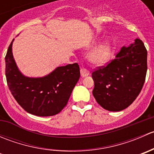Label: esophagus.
<instances>
[{"instance_id":"34e87169","label":"esophagus","mask_w":154,"mask_h":154,"mask_svg":"<svg viewBox=\"0 0 154 154\" xmlns=\"http://www.w3.org/2000/svg\"><path fill=\"white\" fill-rule=\"evenodd\" d=\"M80 74H81L82 77H87V76L89 74V71L87 69H86V68H81V69H80Z\"/></svg>"}]
</instances>
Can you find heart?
I'll return each instance as SVG.
<instances>
[{
  "instance_id": "b5f03b06",
  "label": "heart",
  "mask_w": 154,
  "mask_h": 154,
  "mask_svg": "<svg viewBox=\"0 0 154 154\" xmlns=\"http://www.w3.org/2000/svg\"><path fill=\"white\" fill-rule=\"evenodd\" d=\"M114 54V47L106 42L94 50L88 56V60L96 66H105L110 63Z\"/></svg>"
}]
</instances>
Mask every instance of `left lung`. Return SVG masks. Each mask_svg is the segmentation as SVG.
I'll return each mask as SVG.
<instances>
[{
    "label": "left lung",
    "mask_w": 154,
    "mask_h": 154,
    "mask_svg": "<svg viewBox=\"0 0 154 154\" xmlns=\"http://www.w3.org/2000/svg\"><path fill=\"white\" fill-rule=\"evenodd\" d=\"M147 52L139 38L120 51L106 67L91 74L93 96L103 109L112 112L125 109L136 100L145 80Z\"/></svg>",
    "instance_id": "8db88e82"
}]
</instances>
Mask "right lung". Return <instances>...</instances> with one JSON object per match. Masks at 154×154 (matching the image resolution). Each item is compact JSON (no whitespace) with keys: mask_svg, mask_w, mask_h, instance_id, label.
Returning <instances> with one entry per match:
<instances>
[{"mask_svg":"<svg viewBox=\"0 0 154 154\" xmlns=\"http://www.w3.org/2000/svg\"><path fill=\"white\" fill-rule=\"evenodd\" d=\"M9 46L6 62L7 85L16 101L25 111L36 116H52L62 111L80 76L77 63L59 66L44 77L24 75L17 66Z\"/></svg>","mask_w":154,"mask_h":154,"instance_id":"obj_1","label":"right lung"}]
</instances>
